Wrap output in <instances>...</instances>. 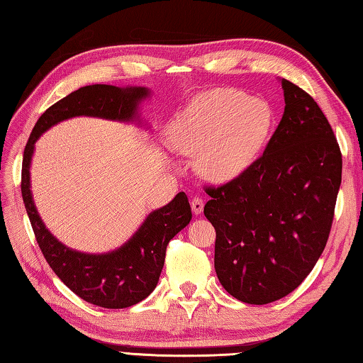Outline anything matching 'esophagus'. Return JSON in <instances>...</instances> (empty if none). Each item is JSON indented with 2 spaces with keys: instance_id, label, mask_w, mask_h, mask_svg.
I'll use <instances>...</instances> for the list:
<instances>
[{
  "instance_id": "34e87169",
  "label": "esophagus",
  "mask_w": 363,
  "mask_h": 363,
  "mask_svg": "<svg viewBox=\"0 0 363 363\" xmlns=\"http://www.w3.org/2000/svg\"><path fill=\"white\" fill-rule=\"evenodd\" d=\"M191 208H192V213H194V214H201L203 211V201H202V199H199V197L192 199Z\"/></svg>"
}]
</instances>
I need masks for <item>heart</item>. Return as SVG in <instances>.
Masks as SVG:
<instances>
[{"instance_id":"1","label":"heart","mask_w":363,"mask_h":363,"mask_svg":"<svg viewBox=\"0 0 363 363\" xmlns=\"http://www.w3.org/2000/svg\"><path fill=\"white\" fill-rule=\"evenodd\" d=\"M274 128V109L260 97L233 89L203 92L169 127L175 152L197 155V171L216 184L233 182L260 158Z\"/></svg>"}]
</instances>
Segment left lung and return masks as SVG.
Here are the masks:
<instances>
[{"mask_svg": "<svg viewBox=\"0 0 363 363\" xmlns=\"http://www.w3.org/2000/svg\"><path fill=\"white\" fill-rule=\"evenodd\" d=\"M285 111L264 153L238 179L206 188L216 230L214 269L224 290L263 306L296 290L329 238L342 153L316 101L280 79Z\"/></svg>", "mask_w": 363, "mask_h": 363, "instance_id": "obj_1", "label": "left lung"}]
</instances>
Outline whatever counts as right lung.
<instances>
[{
  "instance_id": "1",
  "label": "right lung",
  "mask_w": 363,
  "mask_h": 363,
  "mask_svg": "<svg viewBox=\"0 0 363 363\" xmlns=\"http://www.w3.org/2000/svg\"><path fill=\"white\" fill-rule=\"evenodd\" d=\"M150 94V89L143 86L92 84L79 87L40 116L25 147L21 196L42 254L55 274L73 293L99 307L127 308L145 299L155 290L164 266L169 241L183 230L192 218L188 197L184 192H179L174 201L153 210L121 247L106 254L79 252L59 241L43 224L35 208L29 174L34 147L47 130L78 116L135 122L143 127L139 105L149 99Z\"/></svg>"
}]
</instances>
